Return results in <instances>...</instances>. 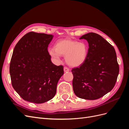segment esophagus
I'll return each instance as SVG.
<instances>
[{"mask_svg":"<svg viewBox=\"0 0 129 129\" xmlns=\"http://www.w3.org/2000/svg\"><path fill=\"white\" fill-rule=\"evenodd\" d=\"M63 70H64V72H65V73H66V72H68L69 71V68H68L67 67H64V68H63Z\"/></svg>","mask_w":129,"mask_h":129,"instance_id":"obj_1","label":"esophagus"}]
</instances>
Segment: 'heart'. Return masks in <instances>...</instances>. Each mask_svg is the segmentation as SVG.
Segmentation results:
<instances>
[{
  "mask_svg": "<svg viewBox=\"0 0 129 129\" xmlns=\"http://www.w3.org/2000/svg\"><path fill=\"white\" fill-rule=\"evenodd\" d=\"M48 53L55 62H60L61 56H63L69 66L76 67L82 64L86 60L88 48L83 42L66 39L56 42L54 47L48 49Z\"/></svg>",
  "mask_w": 129,
  "mask_h": 129,
  "instance_id": "b5f03b06",
  "label": "heart"
}]
</instances>
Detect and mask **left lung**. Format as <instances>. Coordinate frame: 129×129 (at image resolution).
Here are the masks:
<instances>
[{
	"label": "left lung",
	"mask_w": 129,
	"mask_h": 129,
	"mask_svg": "<svg viewBox=\"0 0 129 129\" xmlns=\"http://www.w3.org/2000/svg\"><path fill=\"white\" fill-rule=\"evenodd\" d=\"M80 39L86 40L89 48L84 63L72 71L73 90L79 98L97 100L110 91L116 82L119 65L116 51L98 34L89 33Z\"/></svg>",
	"instance_id": "8db88e82"
}]
</instances>
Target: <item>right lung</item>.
Masks as SVG:
<instances>
[{
  "mask_svg": "<svg viewBox=\"0 0 129 129\" xmlns=\"http://www.w3.org/2000/svg\"><path fill=\"white\" fill-rule=\"evenodd\" d=\"M53 36L30 32L15 45L10 66L12 85L22 99L40 104L52 99L63 66L51 61L48 46Z\"/></svg>",
  "mask_w": 129,
  "mask_h": 129,
  "instance_id": "obj_1",
  "label": "right lung"
}]
</instances>
